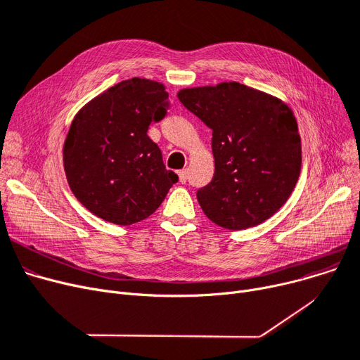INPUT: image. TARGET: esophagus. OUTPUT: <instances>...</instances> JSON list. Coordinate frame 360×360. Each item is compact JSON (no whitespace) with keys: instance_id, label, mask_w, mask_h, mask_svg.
I'll use <instances>...</instances> for the list:
<instances>
[{"instance_id":"34e87169","label":"esophagus","mask_w":360,"mask_h":360,"mask_svg":"<svg viewBox=\"0 0 360 360\" xmlns=\"http://www.w3.org/2000/svg\"><path fill=\"white\" fill-rule=\"evenodd\" d=\"M178 176H179V182H181V184H185V182H186V179H188V172H186V169L179 170V172H178Z\"/></svg>"}]
</instances>
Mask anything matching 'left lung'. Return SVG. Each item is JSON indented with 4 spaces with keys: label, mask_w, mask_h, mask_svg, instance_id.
<instances>
[{
    "label": "left lung",
    "mask_w": 360,
    "mask_h": 360,
    "mask_svg": "<svg viewBox=\"0 0 360 360\" xmlns=\"http://www.w3.org/2000/svg\"><path fill=\"white\" fill-rule=\"evenodd\" d=\"M178 99L213 131L214 175L197 191L204 214L231 231L270 219L300 174L302 147L292 109L236 82L182 89Z\"/></svg>",
    "instance_id": "1"
}]
</instances>
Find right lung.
Instances as JSON below:
<instances>
[{"label":"right lung","instance_id":"1","mask_svg":"<svg viewBox=\"0 0 360 360\" xmlns=\"http://www.w3.org/2000/svg\"><path fill=\"white\" fill-rule=\"evenodd\" d=\"M162 83L129 79L112 86L74 117L64 143L68 185L89 212L128 226L153 214L178 175L150 140L151 122L165 118Z\"/></svg>","mask_w":360,"mask_h":360}]
</instances>
